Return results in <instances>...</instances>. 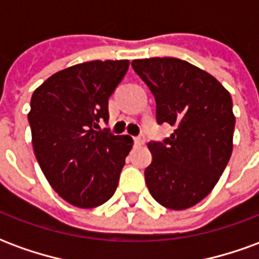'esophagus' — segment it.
I'll return each instance as SVG.
<instances>
[{
	"label": "esophagus",
	"mask_w": 259,
	"mask_h": 259,
	"mask_svg": "<svg viewBox=\"0 0 259 259\" xmlns=\"http://www.w3.org/2000/svg\"><path fill=\"white\" fill-rule=\"evenodd\" d=\"M135 143L136 146H144L146 144V137L143 135L137 136V137H135Z\"/></svg>",
	"instance_id": "34e87169"
}]
</instances>
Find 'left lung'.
I'll use <instances>...</instances> for the list:
<instances>
[{
	"label": "left lung",
	"mask_w": 259,
	"mask_h": 259,
	"mask_svg": "<svg viewBox=\"0 0 259 259\" xmlns=\"http://www.w3.org/2000/svg\"><path fill=\"white\" fill-rule=\"evenodd\" d=\"M132 66L155 97L158 123L176 127L163 143H148L146 185L161 205L183 211L211 193L230 159L232 97L212 74L183 59H135Z\"/></svg>",
	"instance_id": "8db88e82"
}]
</instances>
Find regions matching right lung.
I'll use <instances>...</instances> for the list:
<instances>
[{
    "label": "right lung",
    "instance_id": "add662e5",
    "mask_svg": "<svg viewBox=\"0 0 259 259\" xmlns=\"http://www.w3.org/2000/svg\"><path fill=\"white\" fill-rule=\"evenodd\" d=\"M129 61H90L59 70L38 85L27 115L37 162L61 198L79 208L107 202L118 187L130 136L100 129L108 98Z\"/></svg>",
    "mask_w": 259,
    "mask_h": 259
}]
</instances>
